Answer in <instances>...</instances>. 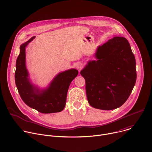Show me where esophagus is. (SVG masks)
Segmentation results:
<instances>
[{"instance_id":"34e87169","label":"esophagus","mask_w":152,"mask_h":152,"mask_svg":"<svg viewBox=\"0 0 152 152\" xmlns=\"http://www.w3.org/2000/svg\"><path fill=\"white\" fill-rule=\"evenodd\" d=\"M83 66H82V63H77L76 65V68L78 70H80L82 68Z\"/></svg>"}]
</instances>
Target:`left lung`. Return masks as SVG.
<instances>
[{
    "instance_id": "obj_1",
    "label": "left lung",
    "mask_w": 152,
    "mask_h": 152,
    "mask_svg": "<svg viewBox=\"0 0 152 152\" xmlns=\"http://www.w3.org/2000/svg\"><path fill=\"white\" fill-rule=\"evenodd\" d=\"M94 58L80 72L85 80L88 102L97 109H116L129 98L137 80L131 46L125 38L115 37L99 46Z\"/></svg>"
}]
</instances>
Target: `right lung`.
<instances>
[{"label":"right lung","instance_id":"1","mask_svg":"<svg viewBox=\"0 0 152 152\" xmlns=\"http://www.w3.org/2000/svg\"><path fill=\"white\" fill-rule=\"evenodd\" d=\"M35 38L32 37L20 47L15 72L17 88L23 101L37 111L43 114L61 112L66 104L69 86L78 75V71L70 69L59 73L46 88L34 84L26 67V48Z\"/></svg>","mask_w":152,"mask_h":152}]
</instances>
